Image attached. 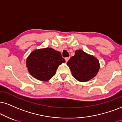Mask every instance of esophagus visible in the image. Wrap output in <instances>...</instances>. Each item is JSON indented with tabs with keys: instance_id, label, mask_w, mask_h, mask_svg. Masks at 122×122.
I'll return each instance as SVG.
<instances>
[{
	"instance_id": "34e87169",
	"label": "esophagus",
	"mask_w": 122,
	"mask_h": 122,
	"mask_svg": "<svg viewBox=\"0 0 122 122\" xmlns=\"http://www.w3.org/2000/svg\"><path fill=\"white\" fill-rule=\"evenodd\" d=\"M70 57H66V58H65V61L66 62H67V61H68V60L70 59Z\"/></svg>"
}]
</instances>
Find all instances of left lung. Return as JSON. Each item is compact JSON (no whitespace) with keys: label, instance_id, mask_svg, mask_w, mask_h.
<instances>
[{"label":"left lung","instance_id":"1","mask_svg":"<svg viewBox=\"0 0 122 122\" xmlns=\"http://www.w3.org/2000/svg\"><path fill=\"white\" fill-rule=\"evenodd\" d=\"M72 74L76 80L86 82L96 76L100 68L99 61L96 58L79 50L67 62Z\"/></svg>","mask_w":122,"mask_h":122}]
</instances>
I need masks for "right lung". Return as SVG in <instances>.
Listing matches in <instances>:
<instances>
[{"instance_id":"add662e5","label":"right lung","mask_w":122,"mask_h":122,"mask_svg":"<svg viewBox=\"0 0 122 122\" xmlns=\"http://www.w3.org/2000/svg\"><path fill=\"white\" fill-rule=\"evenodd\" d=\"M65 60L60 52L52 48L34 51L26 61V66L31 75L39 80L48 81L56 73L58 66Z\"/></svg>"}]
</instances>
